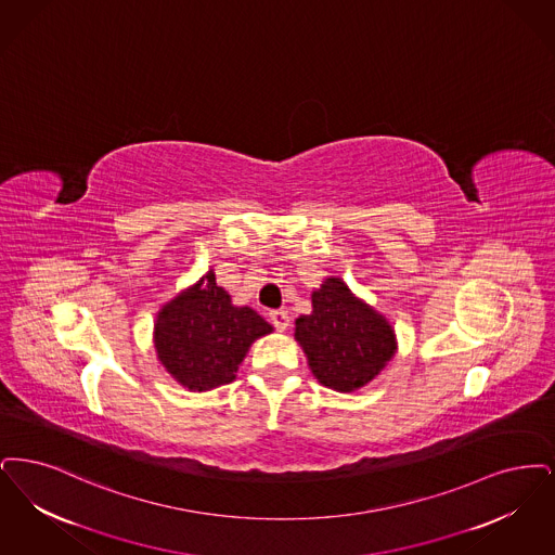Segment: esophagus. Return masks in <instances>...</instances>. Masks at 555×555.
I'll list each match as a JSON object with an SVG mask.
<instances>
[{"mask_svg": "<svg viewBox=\"0 0 555 555\" xmlns=\"http://www.w3.org/2000/svg\"><path fill=\"white\" fill-rule=\"evenodd\" d=\"M269 319H271V323L275 325V330H280V332H286V330H288L289 317L286 311H271Z\"/></svg>", "mask_w": 555, "mask_h": 555, "instance_id": "obj_1", "label": "esophagus"}]
</instances>
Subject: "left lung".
Listing matches in <instances>:
<instances>
[{
    "label": "left lung",
    "instance_id": "8db88e82",
    "mask_svg": "<svg viewBox=\"0 0 555 555\" xmlns=\"http://www.w3.org/2000/svg\"><path fill=\"white\" fill-rule=\"evenodd\" d=\"M311 300L313 313L296 319L294 338L319 384L357 391L373 382L396 354L386 317L357 298L339 278H327Z\"/></svg>",
    "mask_w": 555,
    "mask_h": 555
}]
</instances>
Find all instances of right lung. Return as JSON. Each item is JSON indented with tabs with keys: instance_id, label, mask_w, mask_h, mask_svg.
<instances>
[{
	"instance_id": "right-lung-1",
	"label": "right lung",
	"mask_w": 555,
	"mask_h": 555,
	"mask_svg": "<svg viewBox=\"0 0 555 555\" xmlns=\"http://www.w3.org/2000/svg\"><path fill=\"white\" fill-rule=\"evenodd\" d=\"M273 327L250 307H234L214 269L157 313L155 350L169 375L193 391L236 379L250 344Z\"/></svg>"
}]
</instances>
